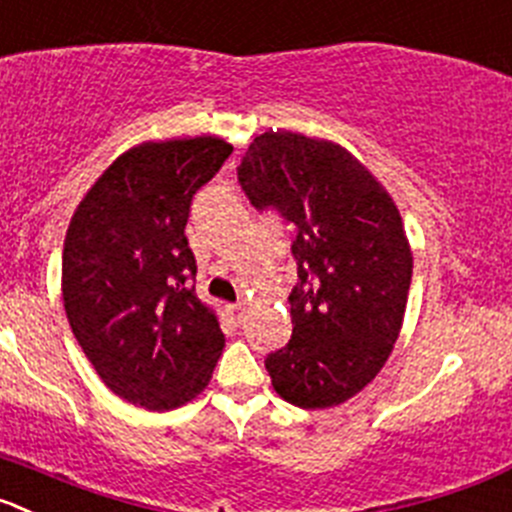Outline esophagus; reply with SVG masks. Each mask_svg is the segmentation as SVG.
Wrapping results in <instances>:
<instances>
[{
  "label": "esophagus",
  "instance_id": "obj_1",
  "mask_svg": "<svg viewBox=\"0 0 512 512\" xmlns=\"http://www.w3.org/2000/svg\"><path fill=\"white\" fill-rule=\"evenodd\" d=\"M227 313L232 318V323H242V318H245V303L227 305Z\"/></svg>",
  "mask_w": 512,
  "mask_h": 512
}]
</instances>
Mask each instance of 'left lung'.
<instances>
[{
  "label": "left lung",
  "mask_w": 512,
  "mask_h": 512,
  "mask_svg": "<svg viewBox=\"0 0 512 512\" xmlns=\"http://www.w3.org/2000/svg\"><path fill=\"white\" fill-rule=\"evenodd\" d=\"M255 209L295 227L293 336L265 358L272 386L300 409L338 407L369 386L399 338L412 250L389 191L323 138L267 131L237 169Z\"/></svg>",
  "instance_id": "8db88e82"
}]
</instances>
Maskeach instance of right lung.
Segmentation results:
<instances>
[{
    "label": "right lung",
    "mask_w": 512,
    "mask_h": 512,
    "mask_svg": "<svg viewBox=\"0 0 512 512\" xmlns=\"http://www.w3.org/2000/svg\"><path fill=\"white\" fill-rule=\"evenodd\" d=\"M232 154L224 138L146 141L118 156L70 219L62 300L103 384L166 412L212 379L224 348L217 315L194 293L191 199Z\"/></svg>",
    "instance_id": "right-lung-1"
}]
</instances>
